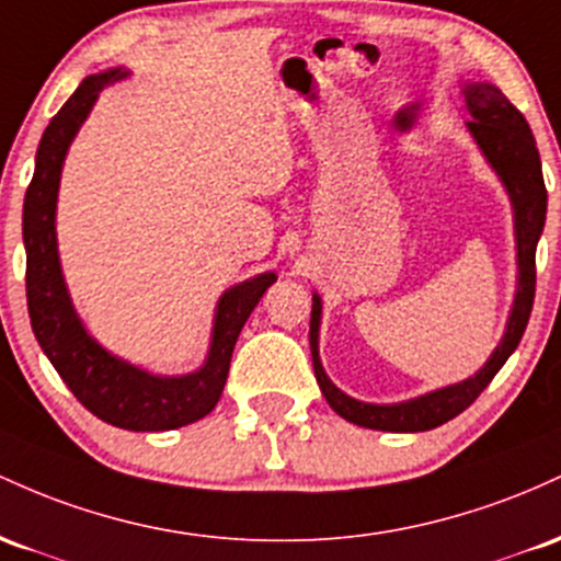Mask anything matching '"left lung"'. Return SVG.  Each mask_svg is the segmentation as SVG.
<instances>
[{
  "instance_id": "1",
  "label": "left lung",
  "mask_w": 561,
  "mask_h": 561,
  "mask_svg": "<svg viewBox=\"0 0 561 561\" xmlns=\"http://www.w3.org/2000/svg\"><path fill=\"white\" fill-rule=\"evenodd\" d=\"M463 108L469 113L467 129L477 148L482 150L484 161L499 174L501 185L506 187L514 211V243H517V291H514L512 310H508L506 331H503L499 347L490 352L488 363L469 379L448 383L434 392L419 394L405 402H363L344 394L329 379L320 363V314L323 301L312 294V318H310V350L312 368L320 392L329 405L342 419L365 430L379 432H426L445 421L456 419L458 413L480 398V392L493 381V376L503 368V363L517 350L522 333L530 320L535 299V249L546 225V185L540 172V156L535 148V137L527 127L525 116L508 103V98L495 84L488 81H467L461 84Z\"/></svg>"
}]
</instances>
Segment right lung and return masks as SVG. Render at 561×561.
Returning <instances> with one entry per match:
<instances>
[{
	"label": "right lung",
	"mask_w": 561,
	"mask_h": 561,
	"mask_svg": "<svg viewBox=\"0 0 561 561\" xmlns=\"http://www.w3.org/2000/svg\"><path fill=\"white\" fill-rule=\"evenodd\" d=\"M127 77V68H111L87 77L44 129L36 150L34 180L23 201L26 297L36 342L87 411L118 430L169 432L214 411L228 381L238 333L278 275L260 273L236 283L219 297L214 307L209 352L204 365L191 374H150L140 365L113 355L87 331L60 267L55 230L60 174L68 148L98 103L100 92Z\"/></svg>",
	"instance_id": "1"
}]
</instances>
